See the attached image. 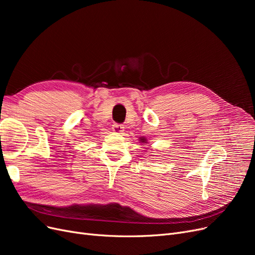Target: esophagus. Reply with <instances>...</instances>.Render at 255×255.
Listing matches in <instances>:
<instances>
[{"label":"esophagus","mask_w":255,"mask_h":255,"mask_svg":"<svg viewBox=\"0 0 255 255\" xmlns=\"http://www.w3.org/2000/svg\"><path fill=\"white\" fill-rule=\"evenodd\" d=\"M113 130L116 134H122L123 130H125V127H122L121 125H117V123H115L113 126Z\"/></svg>","instance_id":"1"}]
</instances>
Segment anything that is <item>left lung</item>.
<instances>
[{"label":"left lung","mask_w":255,"mask_h":255,"mask_svg":"<svg viewBox=\"0 0 255 255\" xmlns=\"http://www.w3.org/2000/svg\"><path fill=\"white\" fill-rule=\"evenodd\" d=\"M138 140H139V142H140V143H146V142H148V140H146V138H145V137H143V136H142V137H140L139 139H138Z\"/></svg>","instance_id":"obj_1"}]
</instances>
